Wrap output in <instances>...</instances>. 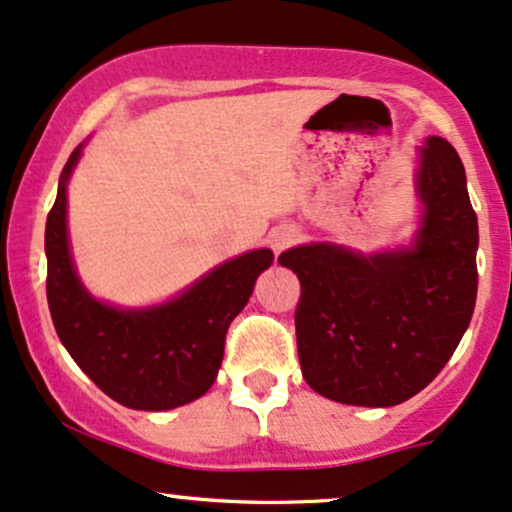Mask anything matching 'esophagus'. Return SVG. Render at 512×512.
<instances>
[{"mask_svg":"<svg viewBox=\"0 0 512 512\" xmlns=\"http://www.w3.org/2000/svg\"><path fill=\"white\" fill-rule=\"evenodd\" d=\"M296 240H298L296 228H293V226H279V228H274L272 236H269V245H272V250L276 252V255H279L281 250L291 248Z\"/></svg>","mask_w":512,"mask_h":512,"instance_id":"34e87169","label":"esophagus"}]
</instances>
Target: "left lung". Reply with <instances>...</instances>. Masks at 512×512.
Listing matches in <instances>:
<instances>
[{"label":"left lung","mask_w":512,"mask_h":512,"mask_svg":"<svg viewBox=\"0 0 512 512\" xmlns=\"http://www.w3.org/2000/svg\"><path fill=\"white\" fill-rule=\"evenodd\" d=\"M426 214L414 248L356 255L330 243L279 255L301 281L296 342L317 395L395 407L450 361L477 303L479 226L452 144L419 149Z\"/></svg>","instance_id":"obj_1"}]
</instances>
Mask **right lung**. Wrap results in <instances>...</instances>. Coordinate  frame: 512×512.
Instances as JSON below:
<instances>
[{"instance_id": "right-lung-1", "label": "right lung", "mask_w": 512, "mask_h": 512, "mask_svg": "<svg viewBox=\"0 0 512 512\" xmlns=\"http://www.w3.org/2000/svg\"><path fill=\"white\" fill-rule=\"evenodd\" d=\"M79 154L76 149L62 170L45 226L48 305L57 337L115 402L144 411L182 407L214 385L228 325L274 255L269 250L240 255L158 308L117 310L98 303L76 279L67 243V180Z\"/></svg>"}]
</instances>
